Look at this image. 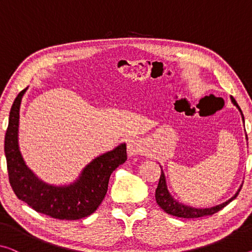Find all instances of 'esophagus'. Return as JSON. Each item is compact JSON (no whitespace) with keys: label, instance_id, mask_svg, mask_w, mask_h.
<instances>
[{"label":"esophagus","instance_id":"34e87169","mask_svg":"<svg viewBox=\"0 0 252 252\" xmlns=\"http://www.w3.org/2000/svg\"><path fill=\"white\" fill-rule=\"evenodd\" d=\"M127 153H128L129 157H134L143 153L142 143L135 138L129 139L128 143H127Z\"/></svg>","mask_w":252,"mask_h":252}]
</instances>
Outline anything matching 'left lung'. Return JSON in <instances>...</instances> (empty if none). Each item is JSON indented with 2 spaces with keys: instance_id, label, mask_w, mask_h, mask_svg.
I'll use <instances>...</instances> for the list:
<instances>
[{
  "instance_id": "obj_1",
  "label": "left lung",
  "mask_w": 252,
  "mask_h": 252,
  "mask_svg": "<svg viewBox=\"0 0 252 252\" xmlns=\"http://www.w3.org/2000/svg\"><path fill=\"white\" fill-rule=\"evenodd\" d=\"M231 101L235 107L238 108L240 113H241L242 121H243V123H245V117H243L242 111H241V109H240L239 104L237 103V101H235L233 96H231ZM247 139H248V137H247ZM160 168H161V165H160ZM241 187L238 189V191L235 192V195L233 197H231L229 200H226V202H224L220 205H215V206H213V207L196 208V207L187 206V205L179 203L178 200L173 198L171 195H170L168 187H166L164 172L161 168L160 180H158V188L156 190V199H157V203L158 206H160L162 210H163L165 213H168V214H170V215L177 216V218H183V219H197V218H203V216H207V215H213L214 213L219 212L220 210H222L224 206H226V205L229 204L231 200H233L235 197L239 195V191L241 190Z\"/></svg>"
}]
</instances>
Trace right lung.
Instances as JSON below:
<instances>
[{
	"instance_id": "add662e5",
	"label": "right lung",
	"mask_w": 252,
	"mask_h": 252,
	"mask_svg": "<svg viewBox=\"0 0 252 252\" xmlns=\"http://www.w3.org/2000/svg\"><path fill=\"white\" fill-rule=\"evenodd\" d=\"M27 89L18 94L11 107L4 138L7 173L12 190L28 206L53 219L74 220L87 218L103 200L111 173L127 160L126 144L123 143L94 158L74 183L66 186L44 183L26 165L19 150V114Z\"/></svg>"
}]
</instances>
